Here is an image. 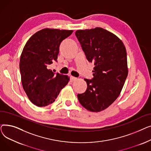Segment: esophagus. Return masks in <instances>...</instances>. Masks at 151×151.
<instances>
[{
	"instance_id": "34e87169",
	"label": "esophagus",
	"mask_w": 151,
	"mask_h": 151,
	"mask_svg": "<svg viewBox=\"0 0 151 151\" xmlns=\"http://www.w3.org/2000/svg\"><path fill=\"white\" fill-rule=\"evenodd\" d=\"M76 80H77L76 78H75V77H74V76H70V81H76Z\"/></svg>"
}]
</instances>
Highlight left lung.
<instances>
[{
	"label": "left lung",
	"mask_w": 151,
	"mask_h": 151,
	"mask_svg": "<svg viewBox=\"0 0 151 151\" xmlns=\"http://www.w3.org/2000/svg\"><path fill=\"white\" fill-rule=\"evenodd\" d=\"M75 35L87 59L95 65L93 78L84 79L88 88L78 99L86 109L100 112L117 99L127 77L125 47L116 35L101 27L78 30Z\"/></svg>",
	"instance_id": "8db88e82"
}]
</instances>
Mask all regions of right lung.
Here are the masks:
<instances>
[{
    "mask_svg": "<svg viewBox=\"0 0 151 151\" xmlns=\"http://www.w3.org/2000/svg\"><path fill=\"white\" fill-rule=\"evenodd\" d=\"M72 32L46 28L34 34L24 47L19 62L21 83L28 98L37 106L51 104L70 80L49 67L58 62L60 43Z\"/></svg>",
    "mask_w": 151,
    "mask_h": 151,
    "instance_id": "right-lung-1",
    "label": "right lung"
}]
</instances>
